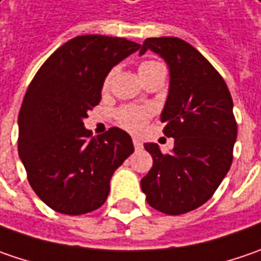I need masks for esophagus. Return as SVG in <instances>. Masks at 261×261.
Wrapping results in <instances>:
<instances>
[{
    "label": "esophagus",
    "mask_w": 261,
    "mask_h": 261,
    "mask_svg": "<svg viewBox=\"0 0 261 261\" xmlns=\"http://www.w3.org/2000/svg\"><path fill=\"white\" fill-rule=\"evenodd\" d=\"M133 143H134V147H136V150H140V149L143 147L142 140H139V139H133Z\"/></svg>",
    "instance_id": "34e87169"
}]
</instances>
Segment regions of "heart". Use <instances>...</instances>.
<instances>
[{"label": "heart", "mask_w": 261, "mask_h": 261, "mask_svg": "<svg viewBox=\"0 0 261 261\" xmlns=\"http://www.w3.org/2000/svg\"><path fill=\"white\" fill-rule=\"evenodd\" d=\"M154 64L158 63H153V61L143 63L139 68V71L146 68V67L154 65ZM109 82H111V75L107 77L105 86H108ZM150 114H152V111L146 107H122L117 111V119H118L119 125H122L124 128L130 131H140L144 127L146 121L150 117Z\"/></svg>", "instance_id": "obj_1"}]
</instances>
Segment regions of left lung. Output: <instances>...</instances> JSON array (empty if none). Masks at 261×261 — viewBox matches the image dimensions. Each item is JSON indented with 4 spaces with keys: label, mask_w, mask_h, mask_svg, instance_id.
I'll list each match as a JSON object with an SVG mask.
<instances>
[{
    "label": "left lung",
    "mask_w": 261,
    "mask_h": 261,
    "mask_svg": "<svg viewBox=\"0 0 261 261\" xmlns=\"http://www.w3.org/2000/svg\"><path fill=\"white\" fill-rule=\"evenodd\" d=\"M158 54L169 68V90L161 121L174 139L164 154L146 143L153 166L140 186L147 203L166 215H182L209 200L232 164L237 122L228 86L213 65L178 38H149L140 55Z\"/></svg>",
    "instance_id": "obj_1"
}]
</instances>
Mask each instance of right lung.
<instances>
[{
	"label": "right lung",
	"mask_w": 261,
	"mask_h": 261,
	"mask_svg": "<svg viewBox=\"0 0 261 261\" xmlns=\"http://www.w3.org/2000/svg\"><path fill=\"white\" fill-rule=\"evenodd\" d=\"M140 45L102 35L64 43L33 77L18 114V156L38 197L64 215L100 207L115 169L134 152L130 134L112 127L90 137L83 119L100 102L109 71Z\"/></svg>",
	"instance_id": "1"
}]
</instances>
